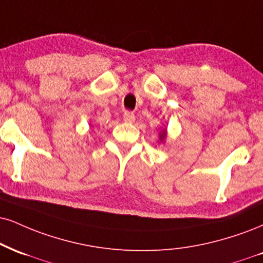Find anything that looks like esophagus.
I'll return each mask as SVG.
<instances>
[{"mask_svg": "<svg viewBox=\"0 0 263 263\" xmlns=\"http://www.w3.org/2000/svg\"><path fill=\"white\" fill-rule=\"evenodd\" d=\"M123 121L134 122L135 121V114L132 111H125V114H123Z\"/></svg>", "mask_w": 263, "mask_h": 263, "instance_id": "34e87169", "label": "esophagus"}]
</instances>
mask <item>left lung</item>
I'll return each instance as SVG.
<instances>
[{"mask_svg": "<svg viewBox=\"0 0 263 263\" xmlns=\"http://www.w3.org/2000/svg\"><path fill=\"white\" fill-rule=\"evenodd\" d=\"M165 136H166V134H165V129H164V131L162 132V134H160V140H164V138H165Z\"/></svg>", "mask_w": 263, "mask_h": 263, "instance_id": "8db88e82", "label": "left lung"}]
</instances>
